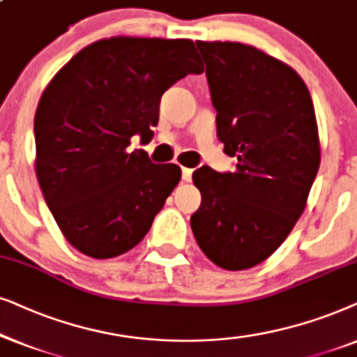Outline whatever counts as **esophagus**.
<instances>
[{"mask_svg": "<svg viewBox=\"0 0 357 357\" xmlns=\"http://www.w3.org/2000/svg\"><path fill=\"white\" fill-rule=\"evenodd\" d=\"M183 171V179L184 181H191V178H192V169L191 168H183L181 169Z\"/></svg>", "mask_w": 357, "mask_h": 357, "instance_id": "34e87169", "label": "esophagus"}]
</instances>
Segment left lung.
I'll return each instance as SVG.
<instances>
[{
    "instance_id": "8db88e82",
    "label": "left lung",
    "mask_w": 357,
    "mask_h": 357,
    "mask_svg": "<svg viewBox=\"0 0 357 357\" xmlns=\"http://www.w3.org/2000/svg\"><path fill=\"white\" fill-rule=\"evenodd\" d=\"M196 44L217 135L238 161L234 173L194 171L202 201L191 228L212 263L248 269L282 245L307 206L320 166L315 109L303 79L284 61L240 42Z\"/></svg>"
}]
</instances>
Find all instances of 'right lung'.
Listing matches in <instances>:
<instances>
[{"label": "right lung", "mask_w": 357, "mask_h": 357, "mask_svg": "<svg viewBox=\"0 0 357 357\" xmlns=\"http://www.w3.org/2000/svg\"><path fill=\"white\" fill-rule=\"evenodd\" d=\"M202 71L192 40L119 36L84 47L47 84L34 117L36 174L73 248L107 259L149 234L181 169L127 146L153 137L166 89Z\"/></svg>", "instance_id": "add662e5"}]
</instances>
